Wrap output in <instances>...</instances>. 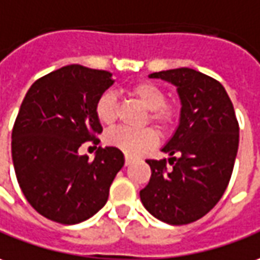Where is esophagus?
<instances>
[{"label": "esophagus", "instance_id": "34e87169", "mask_svg": "<svg viewBox=\"0 0 260 260\" xmlns=\"http://www.w3.org/2000/svg\"><path fill=\"white\" fill-rule=\"evenodd\" d=\"M132 162H133V158H132V157H126V160H124V164H126V166H130Z\"/></svg>", "mask_w": 260, "mask_h": 260}]
</instances>
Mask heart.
<instances>
[{"mask_svg":"<svg viewBox=\"0 0 260 260\" xmlns=\"http://www.w3.org/2000/svg\"><path fill=\"white\" fill-rule=\"evenodd\" d=\"M128 93L137 98L146 109L150 110V121H153L161 130H168L173 121L174 114L170 107L166 106V93L160 86L153 82H139L130 86ZM94 114L99 120V123L105 127H112L119 114V103L117 98L113 92H105L99 96L94 105ZM105 141L107 146L114 147L124 153L128 157H137L144 151L153 148L158 136L153 128L144 130H130V128H116L105 136Z\"/></svg>","mask_w":260,"mask_h":260,"instance_id":"1","label":"heart"}]
</instances>
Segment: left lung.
I'll use <instances>...</instances> for the list:
<instances>
[{"mask_svg":"<svg viewBox=\"0 0 260 260\" xmlns=\"http://www.w3.org/2000/svg\"><path fill=\"white\" fill-rule=\"evenodd\" d=\"M177 87L180 123L161 148L167 160H147L151 177L140 191L144 208L170 225L200 219L215 207L228 187L238 146L239 126L223 86L204 73L178 68L148 75Z\"/></svg>","mask_w":260,"mask_h":260,"instance_id":"left-lung-1","label":"left lung"}]
</instances>
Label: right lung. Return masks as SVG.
<instances>
[{"label": "right lung", "instance_id": "1", "mask_svg": "<svg viewBox=\"0 0 260 260\" xmlns=\"http://www.w3.org/2000/svg\"><path fill=\"white\" fill-rule=\"evenodd\" d=\"M114 83L112 73L68 65L29 87L12 128V162L19 187L32 208L45 218L75 225L105 207L124 155L98 148L94 158L79 147L103 132L94 114L102 93Z\"/></svg>", "mask_w": 260, "mask_h": 260}]
</instances>
